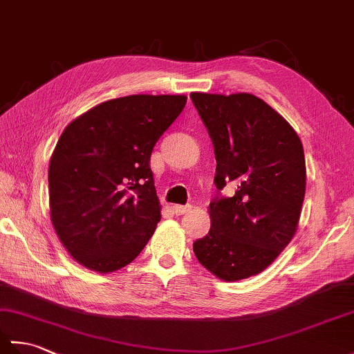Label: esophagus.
Listing matches in <instances>:
<instances>
[{
	"label": "esophagus",
	"mask_w": 354,
	"mask_h": 354,
	"mask_svg": "<svg viewBox=\"0 0 354 354\" xmlns=\"http://www.w3.org/2000/svg\"><path fill=\"white\" fill-rule=\"evenodd\" d=\"M192 205H173V212L176 214H185L187 212H190Z\"/></svg>",
	"instance_id": "obj_1"
}]
</instances>
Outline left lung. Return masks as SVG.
I'll list each match as a JSON object with an SVG mask.
<instances>
[{"instance_id": "obj_1", "label": "left lung", "mask_w": 354, "mask_h": 354, "mask_svg": "<svg viewBox=\"0 0 354 354\" xmlns=\"http://www.w3.org/2000/svg\"><path fill=\"white\" fill-rule=\"evenodd\" d=\"M216 156L212 228L193 243L202 266L225 281L260 274L289 245L306 192L301 140L259 97L192 93ZM227 183L234 197L220 192Z\"/></svg>"}]
</instances>
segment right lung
I'll list each match as a JSON object with an SVG mask.
<instances>
[{
    "instance_id": "1",
    "label": "right lung",
    "mask_w": 354,
    "mask_h": 354,
    "mask_svg": "<svg viewBox=\"0 0 354 354\" xmlns=\"http://www.w3.org/2000/svg\"><path fill=\"white\" fill-rule=\"evenodd\" d=\"M185 95H127L65 127L51 155V223L80 265L112 272L137 259L161 221L150 155Z\"/></svg>"
}]
</instances>
